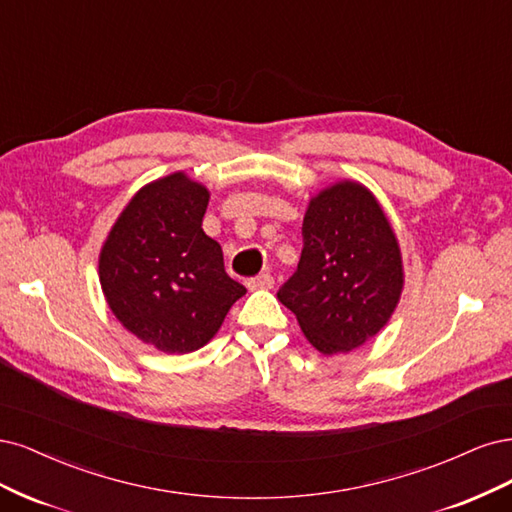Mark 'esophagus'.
<instances>
[{
  "label": "esophagus",
  "instance_id": "obj_1",
  "mask_svg": "<svg viewBox=\"0 0 512 512\" xmlns=\"http://www.w3.org/2000/svg\"><path fill=\"white\" fill-rule=\"evenodd\" d=\"M249 289H253V291H257V289H272L274 287V278H272V274H268V272H263V274H259V276H253V278H249Z\"/></svg>",
  "mask_w": 512,
  "mask_h": 512
}]
</instances>
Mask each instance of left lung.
<instances>
[{
  "mask_svg": "<svg viewBox=\"0 0 512 512\" xmlns=\"http://www.w3.org/2000/svg\"><path fill=\"white\" fill-rule=\"evenodd\" d=\"M298 270L278 289L323 355L374 338L398 306L400 246L374 195L351 180L321 191L306 210Z\"/></svg>",
  "mask_w": 512,
  "mask_h": 512,
  "instance_id": "left-lung-1",
  "label": "left lung"
}]
</instances>
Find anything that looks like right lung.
Returning a JSON list of instances; mask_svg holds the SVG:
<instances>
[{
    "label": "right lung",
    "instance_id": "right-lung-1",
    "mask_svg": "<svg viewBox=\"0 0 512 512\" xmlns=\"http://www.w3.org/2000/svg\"><path fill=\"white\" fill-rule=\"evenodd\" d=\"M208 197L183 172L155 180L121 212L100 255L114 317L163 353L200 349L246 293L202 229Z\"/></svg>",
    "mask_w": 512,
    "mask_h": 512
}]
</instances>
